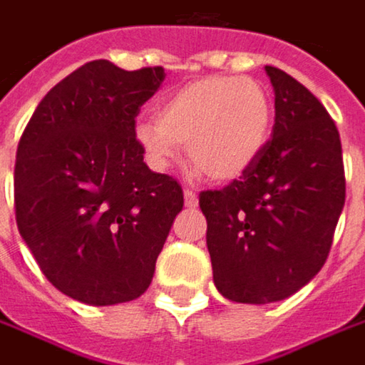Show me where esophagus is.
<instances>
[{
  "mask_svg": "<svg viewBox=\"0 0 365 365\" xmlns=\"http://www.w3.org/2000/svg\"><path fill=\"white\" fill-rule=\"evenodd\" d=\"M185 205L187 207H197V193L191 189H185Z\"/></svg>",
  "mask_w": 365,
  "mask_h": 365,
  "instance_id": "obj_1",
  "label": "esophagus"
}]
</instances>
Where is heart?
Wrapping results in <instances>:
<instances>
[{
	"label": "heart",
	"instance_id": "b5f03b06",
	"mask_svg": "<svg viewBox=\"0 0 365 365\" xmlns=\"http://www.w3.org/2000/svg\"><path fill=\"white\" fill-rule=\"evenodd\" d=\"M272 133L268 91L253 78L205 76L168 95L155 120H139L135 139L147 160L166 168L189 145V158L203 176L232 180L259 158Z\"/></svg>",
	"mask_w": 365,
	"mask_h": 365
}]
</instances>
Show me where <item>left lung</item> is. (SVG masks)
I'll return each instance as SVG.
<instances>
[{"label": "left lung", "instance_id": "8db88e82", "mask_svg": "<svg viewBox=\"0 0 365 365\" xmlns=\"http://www.w3.org/2000/svg\"><path fill=\"white\" fill-rule=\"evenodd\" d=\"M266 72L272 139L239 180L199 195L214 284L226 299L253 305L287 299L320 272L345 205L332 118L291 74Z\"/></svg>", "mask_w": 365, "mask_h": 365}]
</instances>
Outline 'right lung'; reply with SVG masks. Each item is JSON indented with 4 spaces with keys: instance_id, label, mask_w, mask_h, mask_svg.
Returning a JSON list of instances; mask_svg holds the SVG:
<instances>
[{
    "instance_id": "1",
    "label": "right lung",
    "mask_w": 365,
    "mask_h": 365,
    "mask_svg": "<svg viewBox=\"0 0 365 365\" xmlns=\"http://www.w3.org/2000/svg\"><path fill=\"white\" fill-rule=\"evenodd\" d=\"M162 66H81L29 120L14 168L16 224L45 278L89 305L141 297L182 189L147 168L135 118L160 89Z\"/></svg>"
}]
</instances>
